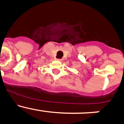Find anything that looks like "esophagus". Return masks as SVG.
Wrapping results in <instances>:
<instances>
[{
	"mask_svg": "<svg viewBox=\"0 0 124 124\" xmlns=\"http://www.w3.org/2000/svg\"><path fill=\"white\" fill-rule=\"evenodd\" d=\"M62 60H63V59H57V61H60V62H61V61H62Z\"/></svg>",
	"mask_w": 124,
	"mask_h": 124,
	"instance_id": "esophagus-1",
	"label": "esophagus"
}]
</instances>
